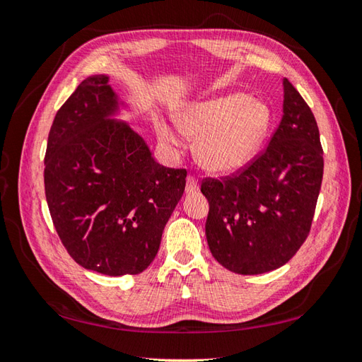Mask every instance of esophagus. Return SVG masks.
<instances>
[{"mask_svg":"<svg viewBox=\"0 0 362 362\" xmlns=\"http://www.w3.org/2000/svg\"><path fill=\"white\" fill-rule=\"evenodd\" d=\"M185 191L188 194H194L199 191V183H197V179L194 175H188L187 177V187H185Z\"/></svg>","mask_w":362,"mask_h":362,"instance_id":"1","label":"esophagus"}]
</instances>
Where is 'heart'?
Instances as JSON below:
<instances>
[{"label":"heart","instance_id":"heart-1","mask_svg":"<svg viewBox=\"0 0 362 362\" xmlns=\"http://www.w3.org/2000/svg\"><path fill=\"white\" fill-rule=\"evenodd\" d=\"M271 112L244 93H233L188 105L177 117L180 132L196 141V160L206 171L232 174L255 156L269 129ZM161 143L177 151L182 140L175 130L160 121Z\"/></svg>","mask_w":362,"mask_h":362}]
</instances>
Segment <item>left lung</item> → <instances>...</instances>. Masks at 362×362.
Listing matches in <instances>:
<instances>
[{
  "mask_svg": "<svg viewBox=\"0 0 362 362\" xmlns=\"http://www.w3.org/2000/svg\"><path fill=\"white\" fill-rule=\"evenodd\" d=\"M324 175L316 118L283 79V117L267 148L221 180L206 177L205 235L228 271L264 274L286 264L310 235Z\"/></svg>",
  "mask_w": 362,
  "mask_h": 362,
  "instance_id": "left-lung-1",
  "label": "left lung"
}]
</instances>
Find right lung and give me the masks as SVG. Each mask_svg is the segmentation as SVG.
<instances>
[{"label":"right lung","instance_id":"1","mask_svg":"<svg viewBox=\"0 0 362 362\" xmlns=\"http://www.w3.org/2000/svg\"><path fill=\"white\" fill-rule=\"evenodd\" d=\"M118 98L90 76L60 107L45 153V194L70 257L104 275H136L156 258L187 169L158 165L143 138L112 119Z\"/></svg>","mask_w":362,"mask_h":362}]
</instances>
